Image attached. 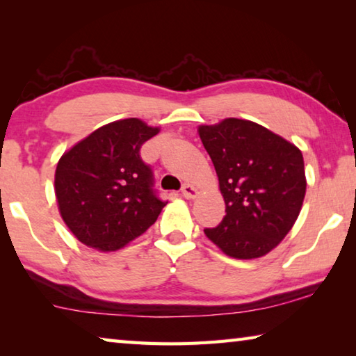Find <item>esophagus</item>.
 Listing matches in <instances>:
<instances>
[{
    "mask_svg": "<svg viewBox=\"0 0 356 356\" xmlns=\"http://www.w3.org/2000/svg\"><path fill=\"white\" fill-rule=\"evenodd\" d=\"M182 195H184L185 200H195V197L197 196V190L193 185L185 184L182 186Z\"/></svg>",
    "mask_w": 356,
    "mask_h": 356,
    "instance_id": "1",
    "label": "esophagus"
}]
</instances>
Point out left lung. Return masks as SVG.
I'll use <instances>...</instances> for the list:
<instances>
[{
  "label": "left lung",
  "mask_w": 356,
  "mask_h": 356,
  "mask_svg": "<svg viewBox=\"0 0 356 356\" xmlns=\"http://www.w3.org/2000/svg\"><path fill=\"white\" fill-rule=\"evenodd\" d=\"M213 161L226 215L204 229L226 256L257 259L293 227L306 195L301 150L252 120L227 118L197 127Z\"/></svg>",
  "instance_id": "obj_1"
}]
</instances>
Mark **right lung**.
<instances>
[{
    "instance_id": "1",
    "label": "right lung",
    "mask_w": 356,
    "mask_h": 356,
    "mask_svg": "<svg viewBox=\"0 0 356 356\" xmlns=\"http://www.w3.org/2000/svg\"><path fill=\"white\" fill-rule=\"evenodd\" d=\"M159 131L141 119H119L61 155L55 171L58 209L83 245L118 251L159 218L166 202L155 196L152 172L140 156V147Z\"/></svg>"
}]
</instances>
